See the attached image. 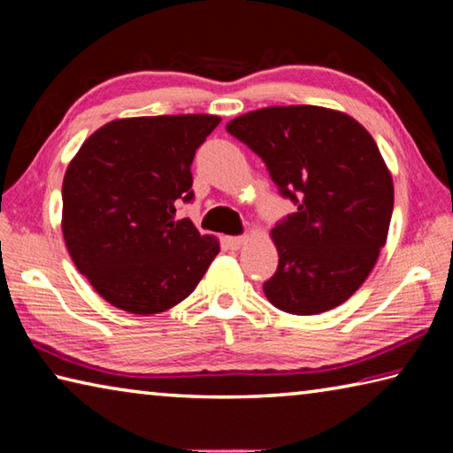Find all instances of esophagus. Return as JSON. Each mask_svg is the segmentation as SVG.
Returning a JSON list of instances; mask_svg holds the SVG:
<instances>
[{
    "instance_id": "34e87169",
    "label": "esophagus",
    "mask_w": 453,
    "mask_h": 453,
    "mask_svg": "<svg viewBox=\"0 0 453 453\" xmlns=\"http://www.w3.org/2000/svg\"><path fill=\"white\" fill-rule=\"evenodd\" d=\"M243 242H245V235H227L226 237V243L229 250H240Z\"/></svg>"
}]
</instances>
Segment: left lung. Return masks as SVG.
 Segmentation results:
<instances>
[{
    "label": "left lung",
    "instance_id": "1",
    "mask_svg": "<svg viewBox=\"0 0 453 453\" xmlns=\"http://www.w3.org/2000/svg\"><path fill=\"white\" fill-rule=\"evenodd\" d=\"M226 129L297 208L272 229L280 262L264 283L267 300L294 316L346 302L378 262L394 211L392 175L373 137L318 105L264 107Z\"/></svg>",
    "mask_w": 453,
    "mask_h": 453
}]
</instances>
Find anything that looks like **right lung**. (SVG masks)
<instances>
[{"instance_id":"add662e5","label":"right lung","mask_w":453,"mask_h":453,"mask_svg":"<svg viewBox=\"0 0 453 453\" xmlns=\"http://www.w3.org/2000/svg\"><path fill=\"white\" fill-rule=\"evenodd\" d=\"M218 116L116 119L99 127L67 167L64 240L105 302L150 316L191 294L218 256L175 208L194 202L191 162Z\"/></svg>"}]
</instances>
